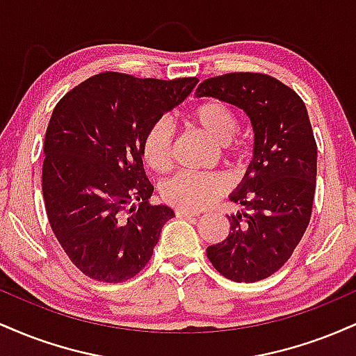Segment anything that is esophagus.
Instances as JSON below:
<instances>
[{
  "label": "esophagus",
  "instance_id": "34e87169",
  "mask_svg": "<svg viewBox=\"0 0 356 356\" xmlns=\"http://www.w3.org/2000/svg\"><path fill=\"white\" fill-rule=\"evenodd\" d=\"M175 216H177V218H195V216H199V214H197V212H194V211L177 209V211H175Z\"/></svg>",
  "mask_w": 356,
  "mask_h": 356
}]
</instances>
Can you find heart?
Wrapping results in <instances>:
<instances>
[{
    "instance_id": "obj_1",
    "label": "heart",
    "mask_w": 356,
    "mask_h": 356,
    "mask_svg": "<svg viewBox=\"0 0 356 356\" xmlns=\"http://www.w3.org/2000/svg\"><path fill=\"white\" fill-rule=\"evenodd\" d=\"M195 122L207 136L214 138L226 150L231 149V138L239 130V115L227 102L211 99L195 105L191 112ZM142 159L154 172H165L172 162V129L169 120H155L145 130L140 144ZM227 189V181L214 172H184L175 174L162 186L165 202L187 211H201L209 207Z\"/></svg>"
}]
</instances>
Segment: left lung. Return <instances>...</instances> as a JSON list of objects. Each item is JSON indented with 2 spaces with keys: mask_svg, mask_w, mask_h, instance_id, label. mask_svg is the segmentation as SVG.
Listing matches in <instances>:
<instances>
[{
  "mask_svg": "<svg viewBox=\"0 0 356 356\" xmlns=\"http://www.w3.org/2000/svg\"><path fill=\"white\" fill-rule=\"evenodd\" d=\"M195 97L227 102L251 120L252 161L229 195L246 212L227 216L229 234L206 252L227 280L261 281L289 259L312 218L316 142L305 102L280 80L261 73L204 80Z\"/></svg>",
  "mask_w": 356,
  "mask_h": 356,
  "instance_id": "obj_1",
  "label": "left lung"
}]
</instances>
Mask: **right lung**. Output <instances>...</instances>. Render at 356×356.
<instances>
[{"label": "right lung", "mask_w": 356, "mask_h": 356, "mask_svg": "<svg viewBox=\"0 0 356 356\" xmlns=\"http://www.w3.org/2000/svg\"><path fill=\"white\" fill-rule=\"evenodd\" d=\"M197 79L99 73L56 104L44 136L43 199L60 246L83 275L122 283L145 268L174 218L150 206L140 144L145 130L182 104ZM137 202L125 216L127 205Z\"/></svg>", "instance_id": "right-lung-1"}]
</instances>
